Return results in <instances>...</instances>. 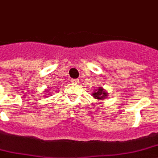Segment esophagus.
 <instances>
[{
	"label": "esophagus",
	"mask_w": 158,
	"mask_h": 158,
	"mask_svg": "<svg viewBox=\"0 0 158 158\" xmlns=\"http://www.w3.org/2000/svg\"><path fill=\"white\" fill-rule=\"evenodd\" d=\"M72 82H73V83H74V84H79V80L78 79H72Z\"/></svg>",
	"instance_id": "esophagus-1"
}]
</instances>
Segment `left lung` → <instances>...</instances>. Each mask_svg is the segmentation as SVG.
Returning a JSON list of instances; mask_svg holds the SVG:
<instances>
[{"label": "left lung", "mask_w": 158, "mask_h": 158, "mask_svg": "<svg viewBox=\"0 0 158 158\" xmlns=\"http://www.w3.org/2000/svg\"><path fill=\"white\" fill-rule=\"evenodd\" d=\"M92 95L94 98L98 99L99 102H101L102 100H104L107 97L108 93L102 87H98V88H97V89H95V91Z\"/></svg>", "instance_id": "1"}]
</instances>
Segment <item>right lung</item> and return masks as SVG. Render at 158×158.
<instances>
[{"label":"right lung","mask_w":158,"mask_h":158,"mask_svg":"<svg viewBox=\"0 0 158 158\" xmlns=\"http://www.w3.org/2000/svg\"><path fill=\"white\" fill-rule=\"evenodd\" d=\"M46 93H48V91H46ZM47 95H48V96H52V94H51L50 93H48V94H47Z\"/></svg>","instance_id":"1"}]
</instances>
